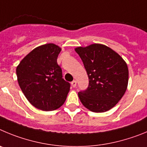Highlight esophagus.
<instances>
[{"label": "esophagus", "instance_id": "34e87169", "mask_svg": "<svg viewBox=\"0 0 147 147\" xmlns=\"http://www.w3.org/2000/svg\"><path fill=\"white\" fill-rule=\"evenodd\" d=\"M71 84H72V87H74V88H75V87H76V86H77L76 80H73V81H72V83H71Z\"/></svg>", "mask_w": 147, "mask_h": 147}]
</instances>
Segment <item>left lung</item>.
<instances>
[{
  "label": "left lung",
  "instance_id": "1",
  "mask_svg": "<svg viewBox=\"0 0 147 147\" xmlns=\"http://www.w3.org/2000/svg\"><path fill=\"white\" fill-rule=\"evenodd\" d=\"M88 77V86L78 96L84 106L96 113L105 112L118 103L128 83V68L122 58L100 44L75 48Z\"/></svg>",
  "mask_w": 147,
  "mask_h": 147
}]
</instances>
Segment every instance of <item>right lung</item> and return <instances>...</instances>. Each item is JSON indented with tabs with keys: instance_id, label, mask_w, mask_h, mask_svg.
<instances>
[{
	"instance_id": "1",
	"label": "right lung",
	"mask_w": 147,
	"mask_h": 147,
	"mask_svg": "<svg viewBox=\"0 0 147 147\" xmlns=\"http://www.w3.org/2000/svg\"><path fill=\"white\" fill-rule=\"evenodd\" d=\"M61 51L52 43L39 46L29 53L16 69L22 92L31 105L42 111L59 108L69 92L70 83L64 80L57 63Z\"/></svg>"
}]
</instances>
